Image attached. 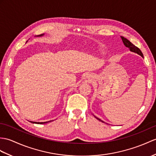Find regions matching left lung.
<instances>
[{"instance_id":"obj_1","label":"left lung","mask_w":156,"mask_h":156,"mask_svg":"<svg viewBox=\"0 0 156 156\" xmlns=\"http://www.w3.org/2000/svg\"><path fill=\"white\" fill-rule=\"evenodd\" d=\"M121 38H122V41H123V42H124V45H125L126 47H128V48H129V50H131L132 52H136V53H137V54H140V55L141 56H142V57L144 58L143 54H142V51H141V50H140V48H137V47L135 45H133V44H132V43L131 42H130L129 41H128V40L127 38H124V37H121ZM96 118H97L98 119V120L104 122L103 121L101 120L100 119L98 118H96Z\"/></svg>"}]
</instances>
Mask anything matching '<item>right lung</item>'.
I'll use <instances>...</instances> for the list:
<instances>
[{"mask_svg": "<svg viewBox=\"0 0 156 156\" xmlns=\"http://www.w3.org/2000/svg\"><path fill=\"white\" fill-rule=\"evenodd\" d=\"M43 34H41V35H38L37 37H41V36H42ZM49 122H50V121H49ZM31 122L32 123H35V124H46V123H48V122Z\"/></svg>", "mask_w": 156, "mask_h": 156, "instance_id": "right-lung-1", "label": "right lung"}]
</instances>
